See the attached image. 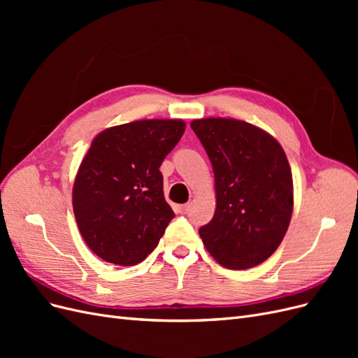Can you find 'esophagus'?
<instances>
[{"label":"esophagus","instance_id":"1","mask_svg":"<svg viewBox=\"0 0 358 358\" xmlns=\"http://www.w3.org/2000/svg\"><path fill=\"white\" fill-rule=\"evenodd\" d=\"M188 209H189V204H180V206H178V212L179 213H187Z\"/></svg>","mask_w":358,"mask_h":358}]
</instances>
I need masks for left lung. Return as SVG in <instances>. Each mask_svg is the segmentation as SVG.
<instances>
[{"mask_svg":"<svg viewBox=\"0 0 358 358\" xmlns=\"http://www.w3.org/2000/svg\"><path fill=\"white\" fill-rule=\"evenodd\" d=\"M215 175L216 209L199 230L209 254L231 270L251 268L282 242L292 213V176L284 149L237 119L191 122Z\"/></svg>","mask_w":358,"mask_h":358,"instance_id":"obj_1","label":"left lung"}]
</instances>
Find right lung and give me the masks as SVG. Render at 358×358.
<instances>
[{
	"label": "right lung",
	"mask_w": 358,
	"mask_h": 358,
	"mask_svg": "<svg viewBox=\"0 0 358 358\" xmlns=\"http://www.w3.org/2000/svg\"><path fill=\"white\" fill-rule=\"evenodd\" d=\"M183 131L180 119H145L92 140L74 180L73 210L83 241L104 262L142 263L175 218L159 167Z\"/></svg>",
	"instance_id": "right-lung-1"
}]
</instances>
